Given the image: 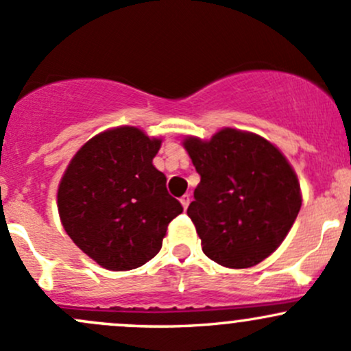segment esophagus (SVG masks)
Returning a JSON list of instances; mask_svg holds the SVG:
<instances>
[{"label":"esophagus","mask_w":351,"mask_h":351,"mask_svg":"<svg viewBox=\"0 0 351 351\" xmlns=\"http://www.w3.org/2000/svg\"><path fill=\"white\" fill-rule=\"evenodd\" d=\"M190 200H191V198H190V195H183V197L182 198H180V202H182V205H183V208H188V205H190Z\"/></svg>","instance_id":"obj_1"}]
</instances>
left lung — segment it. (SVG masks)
I'll return each instance as SVG.
<instances>
[{"label":"left lung","mask_w":351,"mask_h":351,"mask_svg":"<svg viewBox=\"0 0 351 351\" xmlns=\"http://www.w3.org/2000/svg\"><path fill=\"white\" fill-rule=\"evenodd\" d=\"M183 146L200 175L186 213L205 256L230 269L263 263L300 213L293 166L267 139L232 128L210 141L186 138Z\"/></svg>","instance_id":"8db88e82"}]
</instances>
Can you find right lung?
I'll return each mask as SVG.
<instances>
[{
	"label": "right lung",
	"mask_w": 351,
	"mask_h": 351,
	"mask_svg": "<svg viewBox=\"0 0 351 351\" xmlns=\"http://www.w3.org/2000/svg\"><path fill=\"white\" fill-rule=\"evenodd\" d=\"M161 139L132 126L101 132L77 151L58 185L69 237L109 271H131L161 249L183 206L166 190L153 158Z\"/></svg>",
	"instance_id": "1"
}]
</instances>
